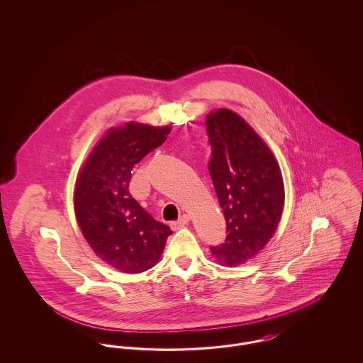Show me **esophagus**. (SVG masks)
Here are the masks:
<instances>
[{
	"label": "esophagus",
	"mask_w": 363,
	"mask_h": 363,
	"mask_svg": "<svg viewBox=\"0 0 363 363\" xmlns=\"http://www.w3.org/2000/svg\"><path fill=\"white\" fill-rule=\"evenodd\" d=\"M190 216L189 215H186V213H184L178 220H175L172 223L174 228H181V227H184L185 225H188L189 223Z\"/></svg>",
	"instance_id": "obj_1"
}]
</instances>
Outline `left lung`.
<instances>
[{"label": "left lung", "mask_w": 363, "mask_h": 363, "mask_svg": "<svg viewBox=\"0 0 363 363\" xmlns=\"http://www.w3.org/2000/svg\"><path fill=\"white\" fill-rule=\"evenodd\" d=\"M211 159L208 172L225 219V243L211 246L220 264L252 259L277 230L284 186L277 159L257 133L231 110L206 118Z\"/></svg>", "instance_id": "left-lung-1"}]
</instances>
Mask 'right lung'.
I'll list each match as a JSON object with an SVG mask.
<instances>
[{"label": "right lung", "mask_w": 363, "mask_h": 363, "mask_svg": "<svg viewBox=\"0 0 363 363\" xmlns=\"http://www.w3.org/2000/svg\"><path fill=\"white\" fill-rule=\"evenodd\" d=\"M170 129L133 122L111 129L76 182L74 212L84 238L101 259L125 274L154 267L172 234L129 191L133 166L162 145Z\"/></svg>", "instance_id": "right-lung-1"}]
</instances>
